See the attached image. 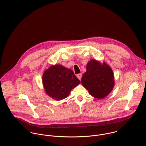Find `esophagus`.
Masks as SVG:
<instances>
[{"instance_id": "esophagus-1", "label": "esophagus", "mask_w": 146, "mask_h": 146, "mask_svg": "<svg viewBox=\"0 0 146 146\" xmlns=\"http://www.w3.org/2000/svg\"><path fill=\"white\" fill-rule=\"evenodd\" d=\"M77 77H78V78L80 80H81L82 77V74H78V75H77Z\"/></svg>"}]
</instances>
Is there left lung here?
Wrapping results in <instances>:
<instances>
[{
	"instance_id": "1",
	"label": "left lung",
	"mask_w": 146,
	"mask_h": 146,
	"mask_svg": "<svg viewBox=\"0 0 146 146\" xmlns=\"http://www.w3.org/2000/svg\"><path fill=\"white\" fill-rule=\"evenodd\" d=\"M82 83L93 97L102 99L106 97L114 86L113 74L106 63L102 64L92 60L88 63L86 71L82 78Z\"/></svg>"
}]
</instances>
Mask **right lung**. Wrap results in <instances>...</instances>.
<instances>
[{
  "instance_id": "right-lung-1",
  "label": "right lung",
  "mask_w": 146,
  "mask_h": 146,
  "mask_svg": "<svg viewBox=\"0 0 146 146\" xmlns=\"http://www.w3.org/2000/svg\"><path fill=\"white\" fill-rule=\"evenodd\" d=\"M42 79L46 94L57 101L66 98L71 90L80 83L71 70L59 64L46 70Z\"/></svg>"
}]
</instances>
